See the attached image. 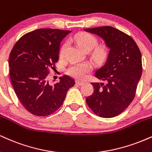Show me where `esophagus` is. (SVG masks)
Segmentation results:
<instances>
[{
	"label": "esophagus",
	"mask_w": 152,
	"mask_h": 152,
	"mask_svg": "<svg viewBox=\"0 0 152 152\" xmlns=\"http://www.w3.org/2000/svg\"><path fill=\"white\" fill-rule=\"evenodd\" d=\"M76 84L78 86H82L84 84V82L81 81H78L77 80V81H76Z\"/></svg>",
	"instance_id": "obj_1"
}]
</instances>
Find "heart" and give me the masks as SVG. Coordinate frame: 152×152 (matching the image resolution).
I'll list each match as a JSON object with an SVG mask.
<instances>
[{
  "instance_id": "b5f03b06",
  "label": "heart",
  "mask_w": 152,
  "mask_h": 152,
  "mask_svg": "<svg viewBox=\"0 0 152 152\" xmlns=\"http://www.w3.org/2000/svg\"><path fill=\"white\" fill-rule=\"evenodd\" d=\"M74 41L83 49L84 51H91L98 44V39L93 34L81 32L74 36ZM68 42H64L59 49V56L63 57L65 55L66 51L68 47ZM103 54V49H98L96 50V55L100 57ZM91 71V66L87 63H76L71 64L69 67L67 73L71 76L76 78H83Z\"/></svg>"
}]
</instances>
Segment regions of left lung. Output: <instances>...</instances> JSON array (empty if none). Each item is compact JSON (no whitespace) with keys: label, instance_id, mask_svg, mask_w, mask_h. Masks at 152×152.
Instances as JSON below:
<instances>
[{"label":"left lung","instance_id":"obj_1","mask_svg":"<svg viewBox=\"0 0 152 152\" xmlns=\"http://www.w3.org/2000/svg\"><path fill=\"white\" fill-rule=\"evenodd\" d=\"M85 30L101 37L110 49L105 64L95 74L106 83H91L94 93L86 101L97 115L113 118L134 98L142 73V54L134 40L118 29L104 26Z\"/></svg>","mask_w":152,"mask_h":152}]
</instances>
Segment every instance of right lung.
I'll use <instances>...</instances> for the list:
<instances>
[{"label":"right lung","mask_w":152,"mask_h":152,"mask_svg":"<svg viewBox=\"0 0 152 152\" xmlns=\"http://www.w3.org/2000/svg\"><path fill=\"white\" fill-rule=\"evenodd\" d=\"M70 31L38 29L22 36L9 57L10 77L15 93L23 107L37 116L52 114L61 107L67 91L75 84L67 75L54 86L47 81L55 70L60 42Z\"/></svg>","instance_id":"obj_1"}]
</instances>
